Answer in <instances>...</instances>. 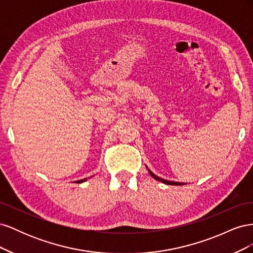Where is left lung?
Listing matches in <instances>:
<instances>
[{"label": "left lung", "mask_w": 253, "mask_h": 253, "mask_svg": "<svg viewBox=\"0 0 253 253\" xmlns=\"http://www.w3.org/2000/svg\"><path fill=\"white\" fill-rule=\"evenodd\" d=\"M148 168V167H147ZM149 170V169H148ZM149 172H150V174H151V176L153 178H155L156 180H158V181H162V182H164V183H166V185H173V186H181V185H185V183L183 182H177V181H170V180H167V179H163V178H160V177H158V176H156L154 173L153 172H151L150 170H149Z\"/></svg>", "instance_id": "left-lung-1"}]
</instances>
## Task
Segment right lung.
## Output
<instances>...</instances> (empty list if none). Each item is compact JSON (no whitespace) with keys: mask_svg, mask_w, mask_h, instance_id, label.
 I'll return each mask as SVG.
<instances>
[{"mask_svg":"<svg viewBox=\"0 0 253 253\" xmlns=\"http://www.w3.org/2000/svg\"><path fill=\"white\" fill-rule=\"evenodd\" d=\"M86 180V178H84V179H81V180H77V181H76V182H83V181H85Z\"/></svg>","mask_w":253,"mask_h":253,"instance_id":"add662e5","label":"right lung"}]
</instances>
